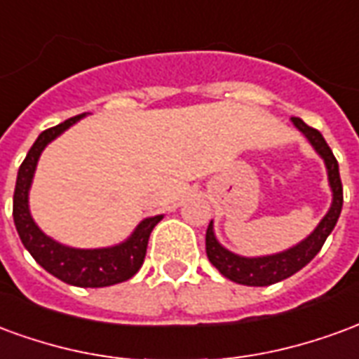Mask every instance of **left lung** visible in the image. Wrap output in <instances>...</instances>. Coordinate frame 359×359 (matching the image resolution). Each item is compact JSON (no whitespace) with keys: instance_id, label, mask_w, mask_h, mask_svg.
Wrapping results in <instances>:
<instances>
[{"instance_id":"1","label":"left lung","mask_w":359,"mask_h":359,"mask_svg":"<svg viewBox=\"0 0 359 359\" xmlns=\"http://www.w3.org/2000/svg\"><path fill=\"white\" fill-rule=\"evenodd\" d=\"M292 125L300 130L306 140L311 144V148L316 149V154L323 159L325 169H327V179H329V188H331V208L325 213V217L317 223V226L311 233L294 244L292 248L283 250L277 254L269 256H238L231 250H226L215 236L213 229V219H211L208 233H205V252L210 257L211 265H215L219 273L223 277L231 278L233 283L246 286H269L275 285L278 280L292 277L294 273H298L302 267L313 259L319 254V250L327 241V236L332 233V229L337 225L342 211V182H340L339 163L332 156L331 148L327 146L323 134L308 126L302 118L292 117Z\"/></svg>"}]
</instances>
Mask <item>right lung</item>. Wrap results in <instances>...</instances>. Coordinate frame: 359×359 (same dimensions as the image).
Instances as JSON below:
<instances>
[{
    "mask_svg": "<svg viewBox=\"0 0 359 359\" xmlns=\"http://www.w3.org/2000/svg\"><path fill=\"white\" fill-rule=\"evenodd\" d=\"M86 117V113L76 117L67 118L65 123L43 130L32 148L28 149L25 161L19 167L17 184H15V196H13V219L20 236V242L30 252L43 269L51 273L53 277L63 280L67 285L82 286V288H100V286H111L128 280L134 277L144 264L146 248H148L149 234L154 226L163 219V215L142 219L136 225L128 238L118 244L105 246V248H73L61 244L55 238H51L36 225L34 217L30 213L28 205V194L34 180L38 159L42 156L46 146L53 142L57 136L65 133L67 128L76 125L81 118Z\"/></svg>",
    "mask_w": 359,
    "mask_h": 359,
    "instance_id": "1",
    "label": "right lung"
}]
</instances>
